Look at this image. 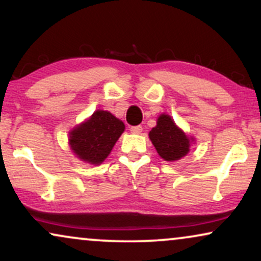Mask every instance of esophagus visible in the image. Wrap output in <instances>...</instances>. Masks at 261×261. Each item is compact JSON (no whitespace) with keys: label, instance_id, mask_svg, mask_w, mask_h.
Returning a JSON list of instances; mask_svg holds the SVG:
<instances>
[{"label":"esophagus","instance_id":"esophagus-1","mask_svg":"<svg viewBox=\"0 0 261 261\" xmlns=\"http://www.w3.org/2000/svg\"><path fill=\"white\" fill-rule=\"evenodd\" d=\"M141 132H143V127H141V126H133V127H130V133L140 134Z\"/></svg>","mask_w":261,"mask_h":261}]
</instances>
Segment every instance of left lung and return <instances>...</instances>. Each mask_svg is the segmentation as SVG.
<instances>
[{"label":"left lung","instance_id":"1","mask_svg":"<svg viewBox=\"0 0 261 261\" xmlns=\"http://www.w3.org/2000/svg\"><path fill=\"white\" fill-rule=\"evenodd\" d=\"M148 137L164 161H178L189 152L191 141L169 115L158 117L157 126L152 128Z\"/></svg>","mask_w":261,"mask_h":261}]
</instances>
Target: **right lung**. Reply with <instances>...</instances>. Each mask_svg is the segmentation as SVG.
Returning a JSON list of instances; mask_svg holds the SVG:
<instances>
[{"mask_svg": "<svg viewBox=\"0 0 261 261\" xmlns=\"http://www.w3.org/2000/svg\"><path fill=\"white\" fill-rule=\"evenodd\" d=\"M122 121L109 111H94L90 120L69 133V144L80 160L99 164L109 155L111 148L123 133Z\"/></svg>", "mask_w": 261, "mask_h": 261, "instance_id": "obj_1", "label": "right lung"}]
</instances>
